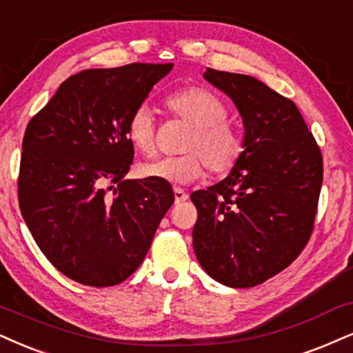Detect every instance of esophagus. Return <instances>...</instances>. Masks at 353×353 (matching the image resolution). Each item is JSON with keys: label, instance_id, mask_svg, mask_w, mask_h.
<instances>
[{"label": "esophagus", "instance_id": "obj_1", "mask_svg": "<svg viewBox=\"0 0 353 353\" xmlns=\"http://www.w3.org/2000/svg\"><path fill=\"white\" fill-rule=\"evenodd\" d=\"M173 193H175V203H183L188 199V193H185L181 188H175L173 190Z\"/></svg>", "mask_w": 353, "mask_h": 353}]
</instances>
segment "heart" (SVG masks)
<instances>
[{"label": "heart", "mask_w": 353, "mask_h": 353, "mask_svg": "<svg viewBox=\"0 0 353 353\" xmlns=\"http://www.w3.org/2000/svg\"><path fill=\"white\" fill-rule=\"evenodd\" d=\"M165 104L172 114L190 124L181 142L185 154L142 163L139 167L142 176L186 185L203 176L206 167L217 176L236 167L243 150L242 139L228 123V108L217 94L203 86H190L170 94ZM125 137L141 154H155V119L147 104L137 106L129 116Z\"/></svg>", "instance_id": "1"}]
</instances>
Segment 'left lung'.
<instances>
[{
  "label": "left lung",
  "mask_w": 353,
  "mask_h": 353,
  "mask_svg": "<svg viewBox=\"0 0 353 353\" xmlns=\"http://www.w3.org/2000/svg\"><path fill=\"white\" fill-rule=\"evenodd\" d=\"M204 78L232 99L245 134L229 175L191 194L194 254L216 281L250 288L291 265L310 241L323 155L291 99L241 73L208 68Z\"/></svg>",
  "instance_id": "8db88e82"
}]
</instances>
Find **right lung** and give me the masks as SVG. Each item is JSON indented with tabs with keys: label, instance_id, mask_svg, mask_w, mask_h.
Wrapping results in <instances>:
<instances>
[{
	"label": "right lung",
	"instance_id": "obj_1",
	"mask_svg": "<svg viewBox=\"0 0 353 353\" xmlns=\"http://www.w3.org/2000/svg\"><path fill=\"white\" fill-rule=\"evenodd\" d=\"M173 63L83 70L29 121L17 196L34 241L81 285L112 286L145 259L175 194L157 178L125 180V124Z\"/></svg>",
	"mask_w": 353,
	"mask_h": 353
}]
</instances>
